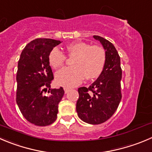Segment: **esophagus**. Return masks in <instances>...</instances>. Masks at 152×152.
Instances as JSON below:
<instances>
[{
    "mask_svg": "<svg viewBox=\"0 0 152 152\" xmlns=\"http://www.w3.org/2000/svg\"><path fill=\"white\" fill-rule=\"evenodd\" d=\"M64 91H65V93H68V92L70 91V88H68V87H64Z\"/></svg>",
    "mask_w": 152,
    "mask_h": 152,
    "instance_id": "obj_1",
    "label": "esophagus"
}]
</instances>
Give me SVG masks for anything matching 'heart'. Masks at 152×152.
Segmentation results:
<instances>
[{"label":"heart","instance_id":"1","mask_svg":"<svg viewBox=\"0 0 152 152\" xmlns=\"http://www.w3.org/2000/svg\"><path fill=\"white\" fill-rule=\"evenodd\" d=\"M66 50L69 57H74L72 61L73 66L64 68L56 74L57 84L73 87L81 83L83 77L87 80H92L101 75L106 63V53L103 48L77 42L68 45ZM66 60V54L57 48H53L49 53V63L53 69L63 67Z\"/></svg>","mask_w":152,"mask_h":152}]
</instances>
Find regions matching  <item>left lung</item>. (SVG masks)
Masks as SVG:
<instances>
[{"instance_id": "left-lung-1", "label": "left lung", "mask_w": 152, "mask_h": 152, "mask_svg": "<svg viewBox=\"0 0 152 152\" xmlns=\"http://www.w3.org/2000/svg\"><path fill=\"white\" fill-rule=\"evenodd\" d=\"M93 37L99 40L106 50V63L99 78L92 84L78 89L76 110L82 121L99 125L108 120L120 103L122 72L120 57L113 45L99 36Z\"/></svg>"}]
</instances>
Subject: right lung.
<instances>
[{
    "label": "right lung",
    "instance_id": "obj_1",
    "mask_svg": "<svg viewBox=\"0 0 152 152\" xmlns=\"http://www.w3.org/2000/svg\"><path fill=\"white\" fill-rule=\"evenodd\" d=\"M60 43L51 39L33 40L23 49L18 60L16 103L23 116L38 126L55 122L58 104L64 95L63 87L50 89L53 75L48 56ZM47 91L50 93L48 96L44 95Z\"/></svg>",
    "mask_w": 152,
    "mask_h": 152
}]
</instances>
